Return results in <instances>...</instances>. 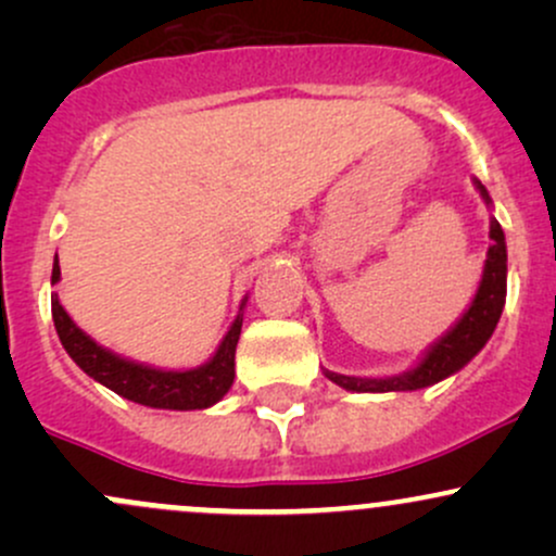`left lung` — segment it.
<instances>
[{
	"mask_svg": "<svg viewBox=\"0 0 556 556\" xmlns=\"http://www.w3.org/2000/svg\"><path fill=\"white\" fill-rule=\"evenodd\" d=\"M473 182L478 193L486 201V206H491L489 190L478 180ZM489 238L491 245L486 251V264H483L481 285H478L473 303L457 318L455 327L426 350L416 368L400 376H381V379L324 371L327 379L340 384L342 389H350V392H413V389L437 384V381L468 366L481 353L489 337L494 334L504 308V298H507V245H504V232L494 216H491Z\"/></svg>",
	"mask_w": 556,
	"mask_h": 556,
	"instance_id": "obj_1",
	"label": "left lung"
}]
</instances>
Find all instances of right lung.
Instances as JSON below:
<instances>
[{"label": "right lung", "mask_w": 556, "mask_h": 556, "mask_svg": "<svg viewBox=\"0 0 556 556\" xmlns=\"http://www.w3.org/2000/svg\"><path fill=\"white\" fill-rule=\"evenodd\" d=\"M56 282H60V261L54 258L52 285ZM245 300L240 303L238 318L232 321V327H229L212 358L203 366L188 368V371H164V368L119 358L117 353L91 340L70 318L56 295H52V318L62 348L67 350L70 358L78 363L93 381L117 392L119 397L146 407H162V410H203V407H212L225 397L235 381V348H238L240 340Z\"/></svg>", "instance_id": "1"}]
</instances>
